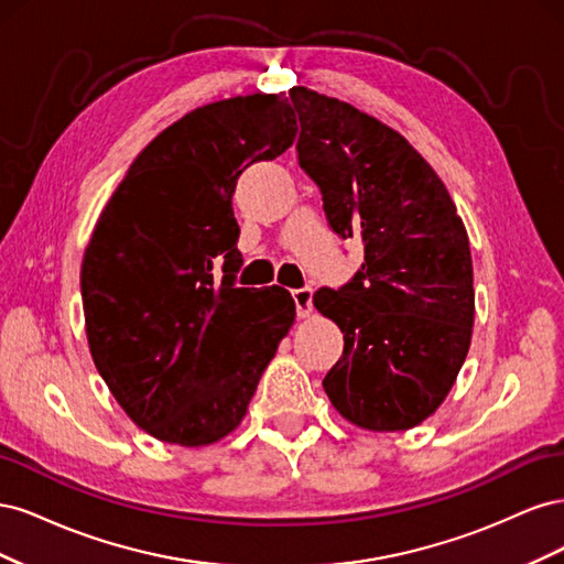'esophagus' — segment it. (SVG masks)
Returning <instances> with one entry per match:
<instances>
[{
	"mask_svg": "<svg viewBox=\"0 0 564 564\" xmlns=\"http://www.w3.org/2000/svg\"><path fill=\"white\" fill-rule=\"evenodd\" d=\"M292 296H294V303H296L299 317H308L313 313V289L311 286L294 289Z\"/></svg>",
	"mask_w": 564,
	"mask_h": 564,
	"instance_id": "obj_1",
	"label": "esophagus"
}]
</instances>
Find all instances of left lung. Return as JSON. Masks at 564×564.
Segmentation results:
<instances>
[{
    "mask_svg": "<svg viewBox=\"0 0 564 564\" xmlns=\"http://www.w3.org/2000/svg\"><path fill=\"white\" fill-rule=\"evenodd\" d=\"M289 96L301 119L299 162L319 185L329 226L365 242L352 282L313 296L346 344L324 392L357 429H416L445 402L470 348L466 226L445 183L402 133L346 100L305 87Z\"/></svg>",
    "mask_w": 564,
    "mask_h": 564,
    "instance_id": "obj_1",
    "label": "left lung"
}]
</instances>
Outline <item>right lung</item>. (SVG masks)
Returning <instances> with one entry per match:
<instances>
[{
    "instance_id": "right-lung-1",
    "label": "right lung",
    "mask_w": 564,
    "mask_h": 564,
    "mask_svg": "<svg viewBox=\"0 0 564 564\" xmlns=\"http://www.w3.org/2000/svg\"><path fill=\"white\" fill-rule=\"evenodd\" d=\"M296 131L284 94L195 108L139 152L96 220L79 272L91 360L160 442L193 449L228 437L296 319L286 289L232 284L235 181L282 155Z\"/></svg>"
}]
</instances>
